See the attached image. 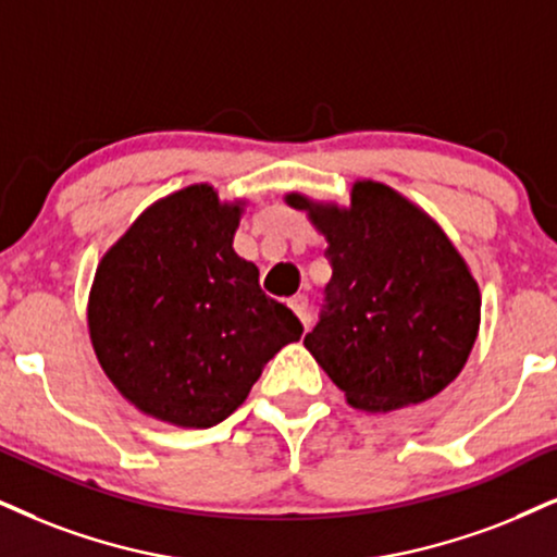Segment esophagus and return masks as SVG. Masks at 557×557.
<instances>
[{
    "instance_id": "obj_1",
    "label": "esophagus",
    "mask_w": 557,
    "mask_h": 557,
    "mask_svg": "<svg viewBox=\"0 0 557 557\" xmlns=\"http://www.w3.org/2000/svg\"><path fill=\"white\" fill-rule=\"evenodd\" d=\"M290 308L302 323H308V298L306 295H295V298H290Z\"/></svg>"
}]
</instances>
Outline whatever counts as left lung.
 Returning <instances> with one entry per match:
<instances>
[{
	"label": "left lung",
	"instance_id": "8db88e82",
	"mask_svg": "<svg viewBox=\"0 0 557 557\" xmlns=\"http://www.w3.org/2000/svg\"><path fill=\"white\" fill-rule=\"evenodd\" d=\"M326 238V308L306 349L370 413L421 404L466 368L481 290L432 215L383 182L357 180L349 208L290 193Z\"/></svg>",
	"mask_w": 557,
	"mask_h": 557
}]
</instances>
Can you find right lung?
I'll return each instance as SVG.
<instances>
[{
  "label": "right lung",
  "instance_id": "1",
  "mask_svg": "<svg viewBox=\"0 0 557 557\" xmlns=\"http://www.w3.org/2000/svg\"><path fill=\"white\" fill-rule=\"evenodd\" d=\"M244 200L210 185L161 197L97 264L87 323L104 375L146 417L208 429L302 326L234 251Z\"/></svg>",
  "mask_w": 557,
  "mask_h": 557
}]
</instances>
